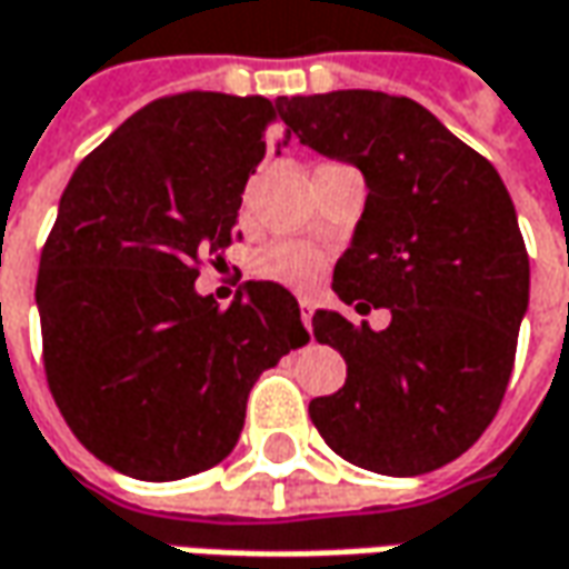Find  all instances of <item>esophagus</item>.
Wrapping results in <instances>:
<instances>
[{"instance_id":"1","label":"esophagus","mask_w":569,"mask_h":569,"mask_svg":"<svg viewBox=\"0 0 569 569\" xmlns=\"http://www.w3.org/2000/svg\"><path fill=\"white\" fill-rule=\"evenodd\" d=\"M300 319H303V326L310 329V322H312V303H310V300H300Z\"/></svg>"}]
</instances>
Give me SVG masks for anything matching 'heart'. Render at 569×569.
I'll use <instances>...</instances> for the list:
<instances>
[{
    "label": "heart",
    "instance_id": "obj_1",
    "mask_svg": "<svg viewBox=\"0 0 569 569\" xmlns=\"http://www.w3.org/2000/svg\"><path fill=\"white\" fill-rule=\"evenodd\" d=\"M326 269V250L310 240H272L253 257V272L293 291H310Z\"/></svg>",
    "mask_w": 569,
    "mask_h": 569
}]
</instances>
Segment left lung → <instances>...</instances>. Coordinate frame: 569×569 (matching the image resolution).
I'll use <instances>...</instances> for the list:
<instances>
[{
  "label": "left lung",
  "mask_w": 569,
  "mask_h": 569,
  "mask_svg": "<svg viewBox=\"0 0 569 569\" xmlns=\"http://www.w3.org/2000/svg\"><path fill=\"white\" fill-rule=\"evenodd\" d=\"M307 147L353 162L369 197L331 288L357 312L388 307L372 331L312 316L347 382L310 400L331 451L363 470L419 476L451 463L505 400L529 303V253L501 174L429 109L379 90L278 97Z\"/></svg>",
  "instance_id": "obj_1"
}]
</instances>
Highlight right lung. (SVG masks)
Segmentation results:
<instances>
[{"label": "right lung", "mask_w": 569, "mask_h": 569, "mask_svg": "<svg viewBox=\"0 0 569 569\" xmlns=\"http://www.w3.org/2000/svg\"><path fill=\"white\" fill-rule=\"evenodd\" d=\"M278 121L266 97L152 99L64 187L37 272L46 382L80 445L124 476L222 463L259 372L310 341L276 281L231 307L193 288L240 240V193Z\"/></svg>", "instance_id": "right-lung-1"}]
</instances>
